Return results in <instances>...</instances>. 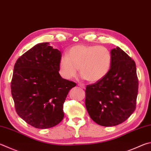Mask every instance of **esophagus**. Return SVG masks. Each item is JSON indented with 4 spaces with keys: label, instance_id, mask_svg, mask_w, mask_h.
Segmentation results:
<instances>
[{
    "label": "esophagus",
    "instance_id": "obj_1",
    "mask_svg": "<svg viewBox=\"0 0 151 151\" xmlns=\"http://www.w3.org/2000/svg\"><path fill=\"white\" fill-rule=\"evenodd\" d=\"M78 86H80L81 88H85V85L84 84H82V83H79L78 84Z\"/></svg>",
    "mask_w": 151,
    "mask_h": 151
}]
</instances>
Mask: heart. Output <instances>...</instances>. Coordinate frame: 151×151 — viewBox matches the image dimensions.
Returning <instances> with one entry per match:
<instances>
[{
	"label": "heart",
	"instance_id": "1",
	"mask_svg": "<svg viewBox=\"0 0 151 151\" xmlns=\"http://www.w3.org/2000/svg\"><path fill=\"white\" fill-rule=\"evenodd\" d=\"M112 57L102 46L76 45L69 49L67 55L59 59V73L63 78L71 80L78 69L83 77L90 83H96L108 75L111 66Z\"/></svg>",
	"mask_w": 151,
	"mask_h": 151
}]
</instances>
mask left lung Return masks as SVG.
<instances>
[{
  "label": "left lung",
  "mask_w": 151,
  "mask_h": 151,
  "mask_svg": "<svg viewBox=\"0 0 151 151\" xmlns=\"http://www.w3.org/2000/svg\"><path fill=\"white\" fill-rule=\"evenodd\" d=\"M111 66L105 77L87 85L85 105L97 124L109 127L123 123L136 108L138 79L136 65L121 48L111 49Z\"/></svg>",
  "instance_id": "obj_1"
}]
</instances>
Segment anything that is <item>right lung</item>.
Listing matches in <instances>:
<instances>
[{"label":"right lung","mask_w":151,"mask_h":151,"mask_svg":"<svg viewBox=\"0 0 151 151\" xmlns=\"http://www.w3.org/2000/svg\"><path fill=\"white\" fill-rule=\"evenodd\" d=\"M61 51L48 42L35 45L16 61L11 93L16 111L35 128H50L64 117L63 104L76 84L59 73Z\"/></svg>","instance_id":"obj_1"}]
</instances>
